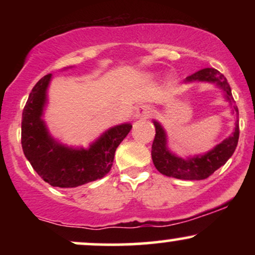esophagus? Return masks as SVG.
<instances>
[{"label":"esophagus","mask_w":255,"mask_h":255,"mask_svg":"<svg viewBox=\"0 0 255 255\" xmlns=\"http://www.w3.org/2000/svg\"><path fill=\"white\" fill-rule=\"evenodd\" d=\"M152 114H153V109L150 107V105L142 104L140 107L136 108L135 114H134V118L135 119H148L151 118Z\"/></svg>","instance_id":"esophagus-1"}]
</instances>
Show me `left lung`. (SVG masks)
I'll return each instance as SVG.
<instances>
[{"instance_id":"obj_1","label":"left lung","mask_w":255,"mask_h":255,"mask_svg":"<svg viewBox=\"0 0 255 255\" xmlns=\"http://www.w3.org/2000/svg\"><path fill=\"white\" fill-rule=\"evenodd\" d=\"M194 81H207L216 84L224 92L225 98L230 104L234 103L231 89L228 80L222 73L215 68H204L194 74L186 78L184 83H194ZM233 111L236 115L235 129L229 137L223 140L221 144L213 147L211 151L204 154H197L194 157L182 158L178 157L168 148L166 145V133L159 122L153 121L156 127L153 144H152V160L156 169L160 174L169 177L180 178V180H205L227 163V160L233 156L236 146H238L240 128H239V109L233 105Z\"/></svg>"}]
</instances>
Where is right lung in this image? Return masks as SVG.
<instances>
[{
  "mask_svg": "<svg viewBox=\"0 0 255 255\" xmlns=\"http://www.w3.org/2000/svg\"><path fill=\"white\" fill-rule=\"evenodd\" d=\"M51 74L34 85L22 111L21 145L32 168L52 187L73 188L102 178L110 171L118 146L131 129L122 124L104 131L89 148L66 146L50 135L42 119Z\"/></svg>",
  "mask_w": 255,
  "mask_h": 255,
  "instance_id": "obj_1",
  "label": "right lung"
}]
</instances>
